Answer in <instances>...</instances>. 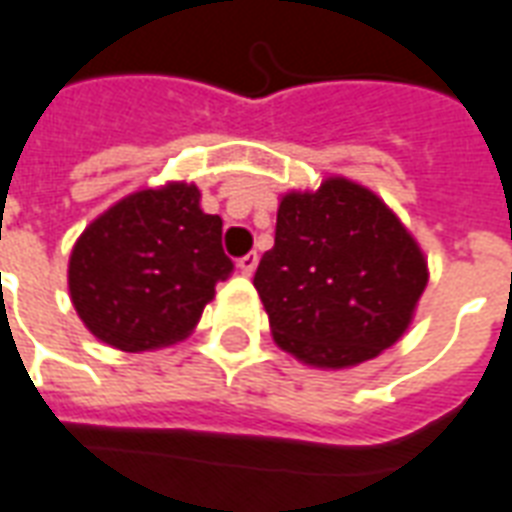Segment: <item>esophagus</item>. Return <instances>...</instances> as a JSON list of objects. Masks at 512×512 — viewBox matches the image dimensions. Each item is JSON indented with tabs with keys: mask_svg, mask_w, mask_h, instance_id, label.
Returning a JSON list of instances; mask_svg holds the SVG:
<instances>
[{
	"mask_svg": "<svg viewBox=\"0 0 512 512\" xmlns=\"http://www.w3.org/2000/svg\"><path fill=\"white\" fill-rule=\"evenodd\" d=\"M257 260H260V257H257V252H249V255H244L241 260H238V271H241L244 276H252L257 268Z\"/></svg>",
	"mask_w": 512,
	"mask_h": 512,
	"instance_id": "obj_1",
	"label": "esophagus"
}]
</instances>
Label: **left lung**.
<instances>
[{
	"instance_id": "8db88e82",
	"label": "left lung",
	"mask_w": 512,
	"mask_h": 512,
	"mask_svg": "<svg viewBox=\"0 0 512 512\" xmlns=\"http://www.w3.org/2000/svg\"><path fill=\"white\" fill-rule=\"evenodd\" d=\"M426 285L429 263L410 230L344 176L282 195L255 274L274 342L317 369H350L393 347Z\"/></svg>"
}]
</instances>
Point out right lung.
<instances>
[{"mask_svg":"<svg viewBox=\"0 0 512 512\" xmlns=\"http://www.w3.org/2000/svg\"><path fill=\"white\" fill-rule=\"evenodd\" d=\"M230 271L222 219L200 208L195 184L168 181L121 198L83 230L67 285L100 342L146 352L187 339Z\"/></svg>","mask_w":512,"mask_h":512,"instance_id":"right-lung-1","label":"right lung"}]
</instances>
